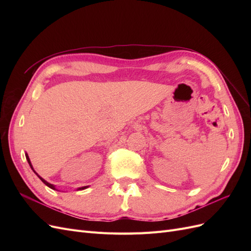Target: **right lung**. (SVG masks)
Masks as SVG:
<instances>
[{
	"instance_id": "obj_1",
	"label": "right lung",
	"mask_w": 251,
	"mask_h": 251,
	"mask_svg": "<svg viewBox=\"0 0 251 251\" xmlns=\"http://www.w3.org/2000/svg\"><path fill=\"white\" fill-rule=\"evenodd\" d=\"M25 156H26V159H27V161H28V163H29V165H30V168H31L32 169V171L37 175V177H39L42 181H43V183H45V184H46L48 187H50V188H52V189H56V191H58V189L55 187V185H53V184H51V183H49V182H47L46 180H45V179H43L41 176H40V175L39 174H37L34 170H33V166H32V164H31V161H30V159H29V156H28V154L26 153L25 154ZM89 186H81V187H78L77 189H76V191H82V189H86V188H88Z\"/></svg>"
}]
</instances>
